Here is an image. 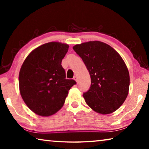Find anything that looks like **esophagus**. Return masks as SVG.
<instances>
[{
    "label": "esophagus",
    "instance_id": "1",
    "mask_svg": "<svg viewBox=\"0 0 149 149\" xmlns=\"http://www.w3.org/2000/svg\"><path fill=\"white\" fill-rule=\"evenodd\" d=\"M74 79L75 81H76V82L77 83V81H78V78H77V75H75V76H74Z\"/></svg>",
    "mask_w": 149,
    "mask_h": 149
}]
</instances>
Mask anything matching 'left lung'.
I'll use <instances>...</instances> for the list:
<instances>
[{
  "label": "left lung",
  "instance_id": "8db88e82",
  "mask_svg": "<svg viewBox=\"0 0 149 149\" xmlns=\"http://www.w3.org/2000/svg\"><path fill=\"white\" fill-rule=\"evenodd\" d=\"M89 72L91 85L84 98L95 112L108 114L118 110L129 93L130 74L125 63L112 47L99 41L73 47Z\"/></svg>",
  "mask_w": 149,
  "mask_h": 149
}]
</instances>
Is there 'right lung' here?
I'll return each mask as SVG.
<instances>
[{
	"label": "right lung",
	"mask_w": 149,
	"mask_h": 149,
	"mask_svg": "<svg viewBox=\"0 0 149 149\" xmlns=\"http://www.w3.org/2000/svg\"><path fill=\"white\" fill-rule=\"evenodd\" d=\"M68 48L67 44L50 42L32 50L25 59L19 73V92L35 114L47 117L56 113L76 84L65 79L61 65Z\"/></svg>",
	"instance_id": "add662e5"
}]
</instances>
